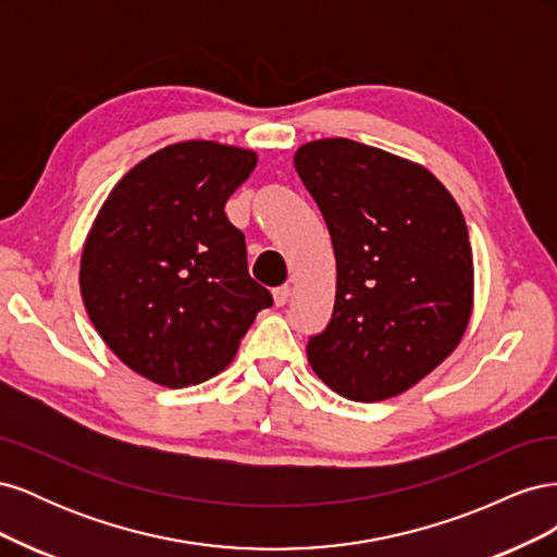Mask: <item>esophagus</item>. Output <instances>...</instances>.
<instances>
[{
  "label": "esophagus",
  "mask_w": 557,
  "mask_h": 557,
  "mask_svg": "<svg viewBox=\"0 0 557 557\" xmlns=\"http://www.w3.org/2000/svg\"><path fill=\"white\" fill-rule=\"evenodd\" d=\"M288 299H290V285H281V288L274 290V305L276 307H285V305H288Z\"/></svg>",
  "instance_id": "1"
}]
</instances>
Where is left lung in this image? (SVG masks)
Wrapping results in <instances>:
<instances>
[{"mask_svg": "<svg viewBox=\"0 0 557 557\" xmlns=\"http://www.w3.org/2000/svg\"><path fill=\"white\" fill-rule=\"evenodd\" d=\"M295 170L336 258L332 320L307 344L311 369L352 401L407 393L460 346L474 311L458 201L423 164L342 137L299 146Z\"/></svg>", "mask_w": 557, "mask_h": 557, "instance_id": "1", "label": "left lung"}]
</instances>
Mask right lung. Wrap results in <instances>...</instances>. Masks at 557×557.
Returning <instances> with one entry per match:
<instances>
[{
  "mask_svg": "<svg viewBox=\"0 0 557 557\" xmlns=\"http://www.w3.org/2000/svg\"><path fill=\"white\" fill-rule=\"evenodd\" d=\"M256 164V150L242 146L172 144L134 164L99 207L81 252V297L132 372L164 387L221 374L272 307L225 215Z\"/></svg>",
  "mask_w": 557,
  "mask_h": 557,
  "instance_id": "obj_1",
  "label": "right lung"
}]
</instances>
